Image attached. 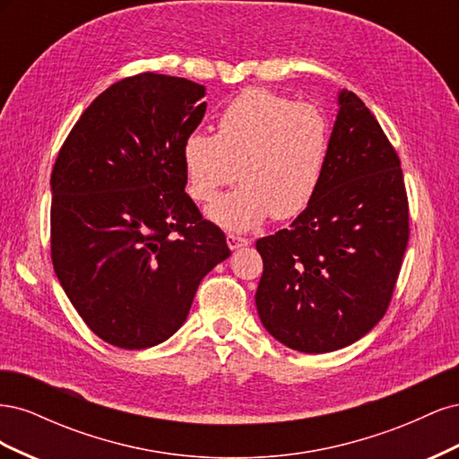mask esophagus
Wrapping results in <instances>:
<instances>
[{"label": "esophagus", "mask_w": 459, "mask_h": 459, "mask_svg": "<svg viewBox=\"0 0 459 459\" xmlns=\"http://www.w3.org/2000/svg\"><path fill=\"white\" fill-rule=\"evenodd\" d=\"M226 241H228V247L231 248V251H238V248H241V247H247L248 243V239H245V238H239V235H233V233H230L228 238H226Z\"/></svg>", "instance_id": "obj_1"}]
</instances>
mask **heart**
Segmentation results:
<instances>
[{
  "label": "heart",
  "instance_id": "heart-1",
  "mask_svg": "<svg viewBox=\"0 0 459 459\" xmlns=\"http://www.w3.org/2000/svg\"><path fill=\"white\" fill-rule=\"evenodd\" d=\"M327 157L324 110L262 88L245 90L224 107L216 135L193 132L182 145L186 186L195 201H212L238 166L241 184L206 208L216 226L235 233L270 216L300 214L322 184Z\"/></svg>",
  "mask_w": 459,
  "mask_h": 459
}]
</instances>
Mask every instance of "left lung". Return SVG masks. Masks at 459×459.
<instances>
[{
	"label": "left lung",
	"instance_id": "1",
	"mask_svg": "<svg viewBox=\"0 0 459 459\" xmlns=\"http://www.w3.org/2000/svg\"><path fill=\"white\" fill-rule=\"evenodd\" d=\"M324 179L289 230L256 241V310L289 349H344L385 316L408 247V199L396 151L352 91L337 95Z\"/></svg>",
	"mask_w": 459,
	"mask_h": 459
}]
</instances>
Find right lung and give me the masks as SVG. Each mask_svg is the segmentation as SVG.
I'll return each mask as SVG.
<instances>
[{
  "label": "right lung",
  "mask_w": 459,
  "mask_h": 459,
  "mask_svg": "<svg viewBox=\"0 0 459 459\" xmlns=\"http://www.w3.org/2000/svg\"><path fill=\"white\" fill-rule=\"evenodd\" d=\"M206 88L145 73L107 88L51 174V258L86 325L142 351L184 325L203 277L231 253L186 193L182 145Z\"/></svg>",
  "instance_id": "add662e5"
}]
</instances>
